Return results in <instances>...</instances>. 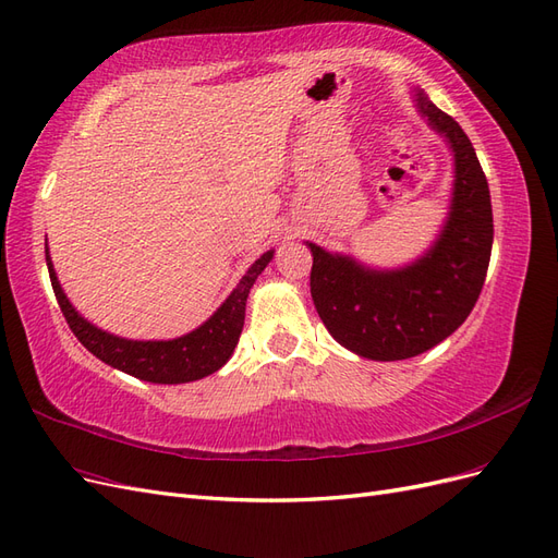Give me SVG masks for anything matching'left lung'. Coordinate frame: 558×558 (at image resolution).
<instances>
[{
	"label": "left lung",
	"instance_id": "8db88e82",
	"mask_svg": "<svg viewBox=\"0 0 558 558\" xmlns=\"http://www.w3.org/2000/svg\"><path fill=\"white\" fill-rule=\"evenodd\" d=\"M418 111L453 149V194L444 229L421 259L376 270L306 243L311 296L327 331L355 355L392 362L435 348L468 320L482 294L493 247L486 174L463 129L416 93Z\"/></svg>",
	"mask_w": 558,
	"mask_h": 558
}]
</instances>
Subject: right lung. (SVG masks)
<instances>
[{
    "label": "right lung",
    "mask_w": 558,
    "mask_h": 558,
    "mask_svg": "<svg viewBox=\"0 0 558 558\" xmlns=\"http://www.w3.org/2000/svg\"><path fill=\"white\" fill-rule=\"evenodd\" d=\"M270 259H274V250L264 252L262 257L247 268V274L238 282V288L229 294L225 304H221L210 315V320H205L198 329L170 341H131L98 329L74 311L70 299L60 288L53 262L49 257V247H46V266H49L58 306L62 315H65L74 337L82 341L95 357L109 364V367L131 374L140 380H149V384L166 386L189 384V380H198L225 367L229 357L233 355L238 339H241L247 294L254 280L259 278V274L268 266Z\"/></svg>",
    "instance_id": "right-lung-1"
}]
</instances>
